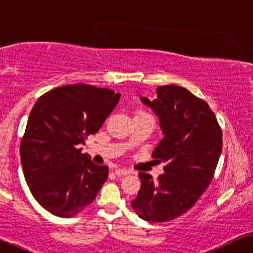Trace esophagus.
I'll return each instance as SVG.
<instances>
[{"mask_svg": "<svg viewBox=\"0 0 253 253\" xmlns=\"http://www.w3.org/2000/svg\"><path fill=\"white\" fill-rule=\"evenodd\" d=\"M114 173L117 174V176H125V174H128L129 173V170L127 169H116L114 170Z\"/></svg>", "mask_w": 253, "mask_h": 253, "instance_id": "34e87169", "label": "esophagus"}]
</instances>
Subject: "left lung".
Segmentation results:
<instances>
[{
	"instance_id": "left-lung-1",
	"label": "left lung",
	"mask_w": 253,
	"mask_h": 253,
	"mask_svg": "<svg viewBox=\"0 0 253 253\" xmlns=\"http://www.w3.org/2000/svg\"><path fill=\"white\" fill-rule=\"evenodd\" d=\"M157 98L140 96L160 120L163 139L153 157L164 162V172H139L141 188L133 210L144 221L168 222L187 211L213 179L222 151V130L205 100L179 85L156 89Z\"/></svg>"
}]
</instances>
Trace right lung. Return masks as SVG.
Wrapping results in <instances>:
<instances>
[{
    "label": "right lung",
    "instance_id": "add662e5",
    "mask_svg": "<svg viewBox=\"0 0 253 253\" xmlns=\"http://www.w3.org/2000/svg\"><path fill=\"white\" fill-rule=\"evenodd\" d=\"M120 93L87 84L59 86L39 97L21 142V162L35 199L56 216L72 217L95 200L109 168L80 148L119 102Z\"/></svg>",
    "mask_w": 253,
    "mask_h": 253
}]
</instances>
